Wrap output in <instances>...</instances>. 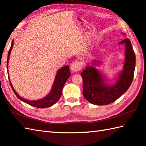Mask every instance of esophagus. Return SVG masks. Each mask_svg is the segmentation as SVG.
Masks as SVG:
<instances>
[{
    "instance_id": "34e87169",
    "label": "esophagus",
    "mask_w": 146,
    "mask_h": 146,
    "mask_svg": "<svg viewBox=\"0 0 146 146\" xmlns=\"http://www.w3.org/2000/svg\"><path fill=\"white\" fill-rule=\"evenodd\" d=\"M82 66L83 65H82V62L80 61H75L71 65L70 68L73 72H79L82 69Z\"/></svg>"
}]
</instances>
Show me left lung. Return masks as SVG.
<instances>
[{
	"instance_id": "8db88e82",
	"label": "left lung",
	"mask_w": 146,
	"mask_h": 146,
	"mask_svg": "<svg viewBox=\"0 0 146 146\" xmlns=\"http://www.w3.org/2000/svg\"><path fill=\"white\" fill-rule=\"evenodd\" d=\"M125 44L126 46L124 67L114 84L112 86L106 84L99 71L92 66L87 67L81 73L83 81L82 93L84 97L91 104L104 106L114 102L130 86L135 67V54L130 39L122 40L119 44Z\"/></svg>"
}]
</instances>
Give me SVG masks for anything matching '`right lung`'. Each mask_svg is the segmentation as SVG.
<instances>
[{
  "label": "right lung",
  "instance_id": "obj_1",
  "mask_svg": "<svg viewBox=\"0 0 146 146\" xmlns=\"http://www.w3.org/2000/svg\"><path fill=\"white\" fill-rule=\"evenodd\" d=\"M13 42L14 41L13 40L9 52H8V56L7 60V68H8V61H9L10 53L11 51V49L14 44ZM7 74L9 75V73L7 72ZM70 74H71L69 70V67H68V65H66L65 67L60 68V69L58 71V72L56 74L55 80H54V84L53 85V88H52V90L51 91V92L49 93V94L44 98L40 99V100L34 101L27 100H25V99H24L23 98L21 97L20 96L15 92V89L13 88L11 82L10 81L9 76H8V78H9V81L12 90H13L15 94L16 95V97L20 99V100L24 102H25L26 104H29L30 106L37 107V108H46V107H51L54 105V104H55L58 102V100H59V98L62 95L63 88H64L65 82L67 81L68 78L70 76Z\"/></svg>",
  "mask_w": 146,
  "mask_h": 146
}]
</instances>
